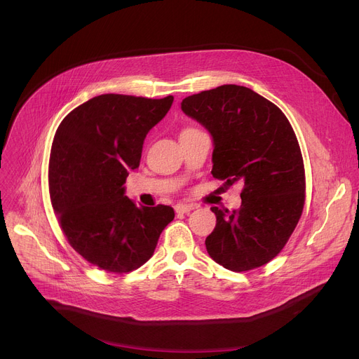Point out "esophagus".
Returning <instances> with one entry per match:
<instances>
[{
    "mask_svg": "<svg viewBox=\"0 0 359 359\" xmlns=\"http://www.w3.org/2000/svg\"><path fill=\"white\" fill-rule=\"evenodd\" d=\"M194 208V205H191V203H177L176 206H175V210L177 212V213H189L190 210H193Z\"/></svg>",
    "mask_w": 359,
    "mask_h": 359,
    "instance_id": "esophagus-1",
    "label": "esophagus"
}]
</instances>
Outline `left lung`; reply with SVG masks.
Instances as JSON below:
<instances>
[{"label":"left lung","mask_w":359,"mask_h":359,"mask_svg":"<svg viewBox=\"0 0 359 359\" xmlns=\"http://www.w3.org/2000/svg\"><path fill=\"white\" fill-rule=\"evenodd\" d=\"M182 111L212 136L213 177L243 184L238 210L210 208L216 227L205 242L209 256L233 272L268 264L295 231L305 201L304 160L290 123L265 97L236 84L189 95Z\"/></svg>","instance_id":"left-lung-1"}]
</instances>
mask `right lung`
<instances>
[{
    "mask_svg": "<svg viewBox=\"0 0 359 359\" xmlns=\"http://www.w3.org/2000/svg\"><path fill=\"white\" fill-rule=\"evenodd\" d=\"M172 103L173 95L102 94L70 111L55 132L48 166L54 213L73 249L106 272L144 265L175 217L170 206L137 208L124 194L147 133Z\"/></svg>",
    "mask_w": 359,
    "mask_h": 359,
    "instance_id": "add662e5",
    "label": "right lung"
}]
</instances>
